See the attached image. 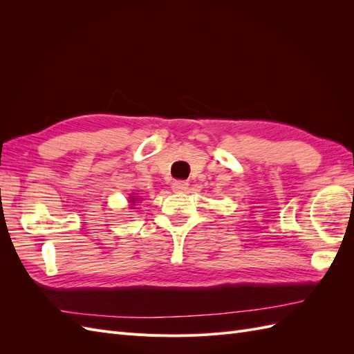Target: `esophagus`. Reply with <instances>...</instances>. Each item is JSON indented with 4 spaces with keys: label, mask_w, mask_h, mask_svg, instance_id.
I'll return each mask as SVG.
<instances>
[{
    "label": "esophagus",
    "mask_w": 354,
    "mask_h": 354,
    "mask_svg": "<svg viewBox=\"0 0 354 354\" xmlns=\"http://www.w3.org/2000/svg\"><path fill=\"white\" fill-rule=\"evenodd\" d=\"M173 190L176 192V194H183V192H186L187 190V187H189V183L187 181H185V180H177V181H174L173 183Z\"/></svg>",
    "instance_id": "obj_1"
}]
</instances>
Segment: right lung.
I'll list each match as a JSON object with an SVG mask.
<instances>
[{
    "instance_id": "add662e5",
    "label": "right lung",
    "mask_w": 354,
    "mask_h": 354,
    "mask_svg": "<svg viewBox=\"0 0 354 354\" xmlns=\"http://www.w3.org/2000/svg\"><path fill=\"white\" fill-rule=\"evenodd\" d=\"M140 199H142V198H138L137 195H134V194H133V195L130 196V199H128V202H130V205H134V203H136L137 201H140Z\"/></svg>"
}]
</instances>
